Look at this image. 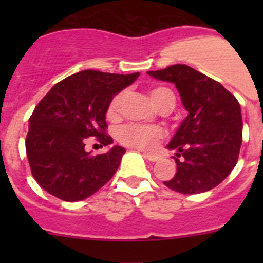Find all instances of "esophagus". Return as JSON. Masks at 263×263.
I'll use <instances>...</instances> for the list:
<instances>
[{
  "label": "esophagus",
  "instance_id": "34e87169",
  "mask_svg": "<svg viewBox=\"0 0 263 263\" xmlns=\"http://www.w3.org/2000/svg\"><path fill=\"white\" fill-rule=\"evenodd\" d=\"M142 155L145 156V158L147 159V160L150 161H158L159 160V156L158 155H154V154H148V153H144Z\"/></svg>",
  "mask_w": 263,
  "mask_h": 263
}]
</instances>
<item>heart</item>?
Here are the masks:
<instances>
[{
    "label": "heart",
    "mask_w": 263,
    "mask_h": 263,
    "mask_svg": "<svg viewBox=\"0 0 263 263\" xmlns=\"http://www.w3.org/2000/svg\"><path fill=\"white\" fill-rule=\"evenodd\" d=\"M124 92H118L109 103L108 107V113L110 116L116 115L121 108L122 102H123ZM150 99L155 107L161 104H169L172 108L174 105V95L173 92L165 87H156L150 91ZM119 141L123 145L131 146L135 148H142V150H148L153 148L159 142V140L163 137V131L159 127L155 126H144V124L129 123L126 126L121 127L117 134Z\"/></svg>",
    "instance_id": "obj_1"
}]
</instances>
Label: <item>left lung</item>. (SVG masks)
Listing matches in <instances>:
<instances>
[{
  "label": "left lung",
  "instance_id": "left-lung-1",
  "mask_svg": "<svg viewBox=\"0 0 263 263\" xmlns=\"http://www.w3.org/2000/svg\"><path fill=\"white\" fill-rule=\"evenodd\" d=\"M147 73L176 85L188 112L166 146L177 151V173L164 184L184 195L213 190L238 161L243 134L239 103L220 82L187 65Z\"/></svg>",
  "mask_w": 263,
  "mask_h": 263
}]
</instances>
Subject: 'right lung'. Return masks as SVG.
<instances>
[{"instance_id": "obj_1", "label": "right lung", "mask_w": 263, "mask_h": 263, "mask_svg": "<svg viewBox=\"0 0 263 263\" xmlns=\"http://www.w3.org/2000/svg\"><path fill=\"white\" fill-rule=\"evenodd\" d=\"M140 72L129 75L85 70L55 84L29 118L26 155L31 174L44 191L67 202L85 200L115 176L126 153L113 146L91 155L85 139L113 144L105 134L108 107Z\"/></svg>"}]
</instances>
